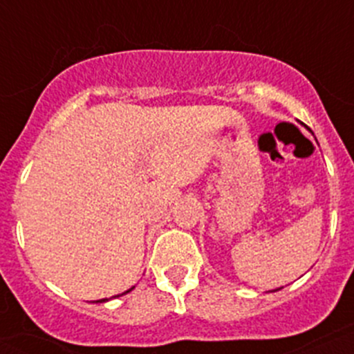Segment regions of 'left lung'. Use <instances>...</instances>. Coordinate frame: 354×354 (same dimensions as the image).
Returning <instances> with one entry per match:
<instances>
[{"mask_svg": "<svg viewBox=\"0 0 354 354\" xmlns=\"http://www.w3.org/2000/svg\"><path fill=\"white\" fill-rule=\"evenodd\" d=\"M274 291H278V290H274Z\"/></svg>", "mask_w": 354, "mask_h": 354, "instance_id": "left-lung-1", "label": "left lung"}]
</instances>
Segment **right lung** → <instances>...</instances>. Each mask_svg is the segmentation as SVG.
<instances>
[{
	"label": "right lung",
	"instance_id": "obj_1",
	"mask_svg": "<svg viewBox=\"0 0 354 354\" xmlns=\"http://www.w3.org/2000/svg\"><path fill=\"white\" fill-rule=\"evenodd\" d=\"M133 288H134V286H133ZM133 288H129V290H127V291H124V293H121V295H126V293H129V291L133 290ZM121 295H115V297H121ZM98 301H107V298H104V300H98Z\"/></svg>",
	"mask_w": 354,
	"mask_h": 354
}]
</instances>
